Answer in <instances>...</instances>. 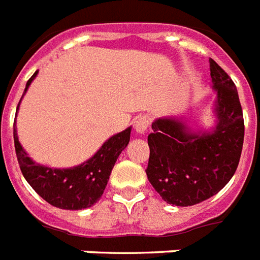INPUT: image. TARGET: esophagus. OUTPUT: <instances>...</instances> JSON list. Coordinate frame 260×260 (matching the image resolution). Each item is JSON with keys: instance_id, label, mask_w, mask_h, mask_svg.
Wrapping results in <instances>:
<instances>
[{"instance_id": "obj_1", "label": "esophagus", "mask_w": 260, "mask_h": 260, "mask_svg": "<svg viewBox=\"0 0 260 260\" xmlns=\"http://www.w3.org/2000/svg\"><path fill=\"white\" fill-rule=\"evenodd\" d=\"M149 123H150V119L146 115H142V117H138L134 120V130H136L137 134H145L149 127Z\"/></svg>"}]
</instances>
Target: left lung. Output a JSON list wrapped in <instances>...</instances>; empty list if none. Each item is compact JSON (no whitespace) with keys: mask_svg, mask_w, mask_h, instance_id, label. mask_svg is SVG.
Masks as SVG:
<instances>
[{"mask_svg":"<svg viewBox=\"0 0 260 260\" xmlns=\"http://www.w3.org/2000/svg\"><path fill=\"white\" fill-rule=\"evenodd\" d=\"M216 91L212 128H192L184 118L161 117L147 137L149 181L168 204L189 207L215 196L238 168L244 120L238 90L223 68L209 59Z\"/></svg>","mask_w":260,"mask_h":260,"instance_id":"obj_1","label":"left lung"}]
</instances>
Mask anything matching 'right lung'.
<instances>
[{
	"label": "right lung",
	"mask_w": 260,
	"mask_h": 260,
	"mask_svg": "<svg viewBox=\"0 0 260 260\" xmlns=\"http://www.w3.org/2000/svg\"><path fill=\"white\" fill-rule=\"evenodd\" d=\"M37 72L39 71L35 72L26 82L22 98L37 76ZM130 133L132 127H127L110 137L90 159L74 168L60 169L35 162L18 141L16 120L13 124L14 147L25 180L47 203L68 211L90 208L101 199L118 157L128 145Z\"/></svg>",
	"instance_id": "add662e5"
}]
</instances>
